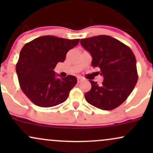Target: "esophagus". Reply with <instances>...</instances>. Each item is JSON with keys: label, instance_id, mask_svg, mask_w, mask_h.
<instances>
[{"label": "esophagus", "instance_id": "34e87169", "mask_svg": "<svg viewBox=\"0 0 153 153\" xmlns=\"http://www.w3.org/2000/svg\"><path fill=\"white\" fill-rule=\"evenodd\" d=\"M77 78H78V82H81L82 80V78H81V77H80V76H78V77H77Z\"/></svg>", "mask_w": 153, "mask_h": 153}]
</instances>
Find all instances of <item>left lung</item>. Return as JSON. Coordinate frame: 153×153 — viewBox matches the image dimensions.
I'll use <instances>...</instances> for the list:
<instances>
[{
	"instance_id": "obj_1",
	"label": "left lung",
	"mask_w": 153,
	"mask_h": 153,
	"mask_svg": "<svg viewBox=\"0 0 153 153\" xmlns=\"http://www.w3.org/2000/svg\"><path fill=\"white\" fill-rule=\"evenodd\" d=\"M80 44L90 52L92 66L99 68L103 77L99 85L89 80L91 89L85 94V100L100 109H114L126 101L137 82L134 53L124 43L107 35L82 39Z\"/></svg>"
}]
</instances>
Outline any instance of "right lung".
I'll return each instance as SVG.
<instances>
[{
	"mask_svg": "<svg viewBox=\"0 0 153 153\" xmlns=\"http://www.w3.org/2000/svg\"><path fill=\"white\" fill-rule=\"evenodd\" d=\"M79 40L47 35L23 47L16 70L21 89L35 105L52 107L68 99L77 83L76 77L56 78L54 69L57 63L64 62L67 52L76 46Z\"/></svg>",
	"mask_w": 153,
	"mask_h": 153,
	"instance_id": "add662e5",
	"label": "right lung"
}]
</instances>
